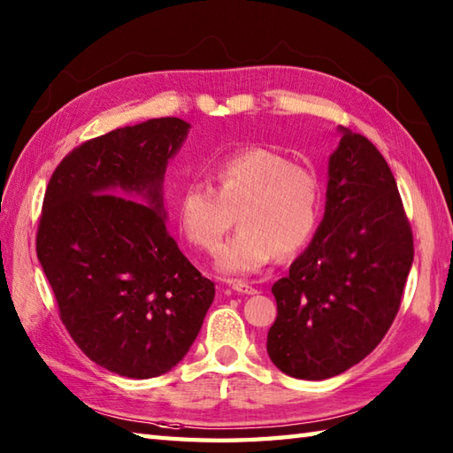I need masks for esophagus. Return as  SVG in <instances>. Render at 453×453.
<instances>
[{
    "label": "esophagus",
    "mask_w": 453,
    "mask_h": 453,
    "mask_svg": "<svg viewBox=\"0 0 453 453\" xmlns=\"http://www.w3.org/2000/svg\"><path fill=\"white\" fill-rule=\"evenodd\" d=\"M232 288H234V292H237V294H247V296L257 294V288H253L251 284H247V282H242V280H234Z\"/></svg>",
    "instance_id": "1"
}]
</instances>
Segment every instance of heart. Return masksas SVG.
<instances>
[{
  "label": "heart",
  "mask_w": 453,
  "mask_h": 453,
  "mask_svg": "<svg viewBox=\"0 0 453 453\" xmlns=\"http://www.w3.org/2000/svg\"><path fill=\"white\" fill-rule=\"evenodd\" d=\"M214 187L190 180L180 188L175 216L180 234L198 251L216 253L232 229L239 232L218 257L224 274H253L276 251L292 255L310 242L321 216L317 173L266 148H249L219 159Z\"/></svg>",
  "instance_id": "heart-1"
}]
</instances>
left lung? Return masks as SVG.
Listing matches in <instances>:
<instances>
[{
    "mask_svg": "<svg viewBox=\"0 0 453 453\" xmlns=\"http://www.w3.org/2000/svg\"><path fill=\"white\" fill-rule=\"evenodd\" d=\"M415 257L395 177L373 143L342 130L329 159L325 216L311 245L274 282L266 350L297 380L364 360L395 319Z\"/></svg>",
    "mask_w": 453,
    "mask_h": 453,
    "instance_id": "left-lung-1",
    "label": "left lung"
}]
</instances>
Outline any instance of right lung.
<instances>
[{
	"mask_svg": "<svg viewBox=\"0 0 453 453\" xmlns=\"http://www.w3.org/2000/svg\"><path fill=\"white\" fill-rule=\"evenodd\" d=\"M187 132L165 117L83 142L52 173L38 218L36 257L65 331L134 380L185 358L216 296L163 219V175Z\"/></svg>",
	"mask_w": 453,
	"mask_h": 453,
	"instance_id": "obj_1",
	"label": "right lung"
}]
</instances>
